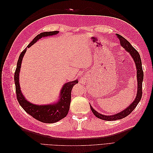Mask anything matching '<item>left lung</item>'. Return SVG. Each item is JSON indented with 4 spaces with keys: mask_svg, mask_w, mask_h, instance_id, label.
I'll use <instances>...</instances> for the list:
<instances>
[{
    "mask_svg": "<svg viewBox=\"0 0 153 153\" xmlns=\"http://www.w3.org/2000/svg\"><path fill=\"white\" fill-rule=\"evenodd\" d=\"M116 36L117 37V38L119 39L120 43H121L122 47L124 48H125V50H126L129 53L133 59L134 60V61H135L137 68V78L138 82L137 94L135 100L133 101V102L129 105L128 108L123 110L121 112L112 115H105L103 114H101L98 112H96V111L92 107V106L90 105L92 112L94 114L95 116L100 119H103L104 121H115V120L121 119L123 118L126 117L128 115L130 114L132 111L136 108L138 103H139V101H140L142 96V82L143 78V72L142 70V62L140 55L137 51L132 47L129 41H128L124 38H123L122 36L118 34H117Z\"/></svg>",
    "mask_w": 153,
    "mask_h": 153,
    "instance_id": "8db88e82",
    "label": "left lung"
}]
</instances>
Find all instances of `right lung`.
<instances>
[{
	"instance_id": "add662e5",
	"label": "right lung",
	"mask_w": 153,
	"mask_h": 153,
	"mask_svg": "<svg viewBox=\"0 0 153 153\" xmlns=\"http://www.w3.org/2000/svg\"><path fill=\"white\" fill-rule=\"evenodd\" d=\"M59 33V31L44 32L36 36L32 40L27 48H29L34 45L37 41L43 37L50 36ZM27 51V48L24 50L19 56L17 62V66L15 72V83L16 87V98L18 103L25 112L30 115L32 117L42 123H56L65 117L69 109L71 102V93L73 87L78 83V80H74L66 83L62 88L60 94V99L58 102L52 105H34L27 101L22 94L19 84V74L21 68L22 59Z\"/></svg>"
}]
</instances>
